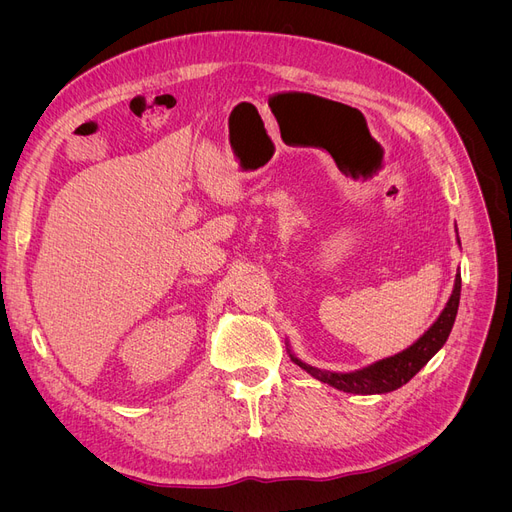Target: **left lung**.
I'll list each match as a JSON object with an SVG mask.
<instances>
[{"label":"left lung","mask_w":512,"mask_h":512,"mask_svg":"<svg viewBox=\"0 0 512 512\" xmlns=\"http://www.w3.org/2000/svg\"><path fill=\"white\" fill-rule=\"evenodd\" d=\"M456 236H459V232H456ZM459 245H461V240H459ZM459 301H461V274H456L454 288H452V294H450L446 307L442 309V313L438 315L434 324L427 328V332H423L421 338H417L409 348H405V351H400L392 357L380 359V361H375V363L355 369V371L317 369L294 355L286 342L288 355L301 369H305L309 375H313L315 380L324 382L336 390L351 392V394H386V392L398 390L400 386H405L413 378V375L446 344V340L452 332V326H454L456 311H459Z\"/></svg>","instance_id":"8db88e82"}]
</instances>
